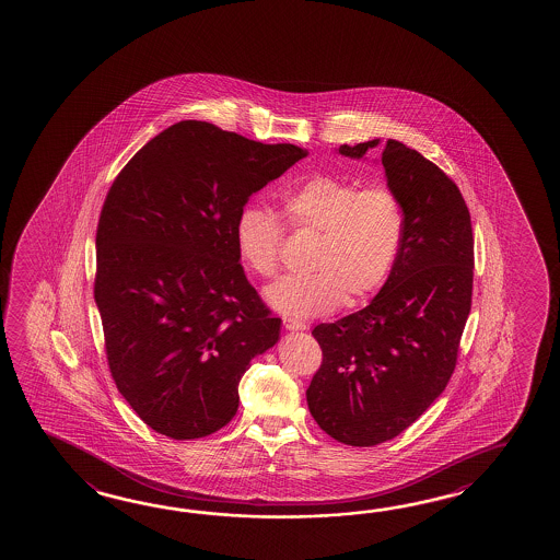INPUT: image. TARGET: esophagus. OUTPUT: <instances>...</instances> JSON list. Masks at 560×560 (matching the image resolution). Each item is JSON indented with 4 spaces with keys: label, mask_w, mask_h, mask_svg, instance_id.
<instances>
[{
    "label": "esophagus",
    "mask_w": 560,
    "mask_h": 560,
    "mask_svg": "<svg viewBox=\"0 0 560 560\" xmlns=\"http://www.w3.org/2000/svg\"><path fill=\"white\" fill-rule=\"evenodd\" d=\"M283 326L287 330H306V324L304 322L293 320V318H283Z\"/></svg>",
    "instance_id": "1"
}]
</instances>
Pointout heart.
I'll use <instances>...</instances> for the list:
<instances>
[{
    "label": "heart",
    "mask_w": 560,
    "mask_h": 560,
    "mask_svg": "<svg viewBox=\"0 0 560 560\" xmlns=\"http://www.w3.org/2000/svg\"><path fill=\"white\" fill-rule=\"evenodd\" d=\"M287 226L318 234L306 276H287L266 291L267 303L293 318H312L343 303L355 308L386 283L402 248V202L390 187H361L316 175L284 192ZM284 226L273 212L248 202L234 221L240 259L259 277H273L281 264Z\"/></svg>",
    "instance_id": "heart-1"
}]
</instances>
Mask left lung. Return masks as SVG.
<instances>
[{"label":"left lung","mask_w":560,"mask_h":560,"mask_svg":"<svg viewBox=\"0 0 560 560\" xmlns=\"http://www.w3.org/2000/svg\"><path fill=\"white\" fill-rule=\"evenodd\" d=\"M376 144L339 154L363 158ZM381 162L406 219L395 269L363 311L312 330L322 349L306 390L312 418L353 447L393 440L445 390L472 301L475 238L457 185L398 140Z\"/></svg>","instance_id":"obj_1"}]
</instances>
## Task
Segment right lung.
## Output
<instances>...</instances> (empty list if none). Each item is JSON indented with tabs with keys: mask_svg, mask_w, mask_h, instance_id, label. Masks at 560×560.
Listing matches in <instances>:
<instances>
[{
	"mask_svg": "<svg viewBox=\"0 0 560 560\" xmlns=\"http://www.w3.org/2000/svg\"><path fill=\"white\" fill-rule=\"evenodd\" d=\"M306 150L182 120L120 170L97 224L95 303L110 376L140 420L172 440L221 430L249 361L281 318L249 284L234 221Z\"/></svg>",
	"mask_w": 560,
	"mask_h": 560,
	"instance_id": "1",
	"label": "right lung"
}]
</instances>
